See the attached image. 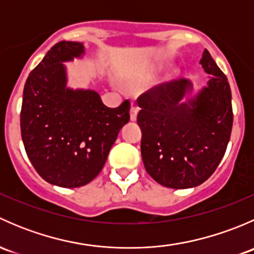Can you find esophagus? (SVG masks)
Instances as JSON below:
<instances>
[{
    "label": "esophagus",
    "instance_id": "obj_1",
    "mask_svg": "<svg viewBox=\"0 0 254 254\" xmlns=\"http://www.w3.org/2000/svg\"><path fill=\"white\" fill-rule=\"evenodd\" d=\"M137 112H139V108L136 106H131V109H130V119H131V122L136 120Z\"/></svg>",
    "mask_w": 254,
    "mask_h": 254
}]
</instances>
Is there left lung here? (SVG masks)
Returning a JSON list of instances; mask_svg holds the SVG:
<instances>
[{"instance_id": "8db88e82", "label": "left lung", "mask_w": 254, "mask_h": 254, "mask_svg": "<svg viewBox=\"0 0 254 254\" xmlns=\"http://www.w3.org/2000/svg\"><path fill=\"white\" fill-rule=\"evenodd\" d=\"M200 64L211 78L193 101L181 103L191 87L188 79L158 84L137 98L143 166L168 188L204 183L221 162L231 136L234 113L227 77L206 49Z\"/></svg>"}]
</instances>
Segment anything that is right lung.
I'll return each mask as SVG.
<instances>
[{
  "label": "right lung",
  "mask_w": 254,
  "mask_h": 254,
  "mask_svg": "<svg viewBox=\"0 0 254 254\" xmlns=\"http://www.w3.org/2000/svg\"><path fill=\"white\" fill-rule=\"evenodd\" d=\"M83 53L81 43H56L29 73L23 91L25 152L43 179L63 188L82 187L98 176L130 119L129 99L108 108L97 92L66 88L63 61Z\"/></svg>",
  "instance_id": "obj_1"
}]
</instances>
